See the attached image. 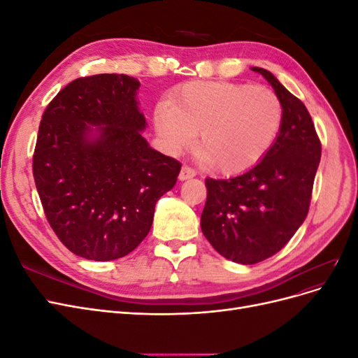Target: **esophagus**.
I'll return each instance as SVG.
<instances>
[{
  "label": "esophagus",
  "instance_id": "esophagus-1",
  "mask_svg": "<svg viewBox=\"0 0 358 358\" xmlns=\"http://www.w3.org/2000/svg\"><path fill=\"white\" fill-rule=\"evenodd\" d=\"M194 176H196V170H194L192 167L183 166V167L180 169V173H179V179H180V180H187V179H191V178H194Z\"/></svg>",
  "mask_w": 358,
  "mask_h": 358
}]
</instances>
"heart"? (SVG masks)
<instances>
[{
  "instance_id": "heart-1",
  "label": "heart",
  "mask_w": 358,
  "mask_h": 358,
  "mask_svg": "<svg viewBox=\"0 0 358 358\" xmlns=\"http://www.w3.org/2000/svg\"><path fill=\"white\" fill-rule=\"evenodd\" d=\"M282 124V104L263 85L191 82L161 103L155 127L171 152L197 150L216 171L234 175L255 166L272 148Z\"/></svg>"
}]
</instances>
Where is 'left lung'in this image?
I'll return each instance as SVG.
<instances>
[{
	"label": "left lung",
	"instance_id": "8db88e82",
	"mask_svg": "<svg viewBox=\"0 0 358 358\" xmlns=\"http://www.w3.org/2000/svg\"><path fill=\"white\" fill-rule=\"evenodd\" d=\"M282 104V124L263 159L239 176L206 178L201 231L227 259L255 264L275 255L306 220L321 142L312 117L275 76L254 67Z\"/></svg>",
	"mask_w": 358,
	"mask_h": 358
}]
</instances>
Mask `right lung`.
<instances>
[{"mask_svg": "<svg viewBox=\"0 0 358 358\" xmlns=\"http://www.w3.org/2000/svg\"><path fill=\"white\" fill-rule=\"evenodd\" d=\"M138 86L127 74L79 78L41 116L32 175L43 210L62 245L86 259L110 262L134 251L182 167L142 137ZM91 131L96 138H89Z\"/></svg>", "mask_w": 358, "mask_h": 358, "instance_id": "obj_1", "label": "right lung"}]
</instances>
